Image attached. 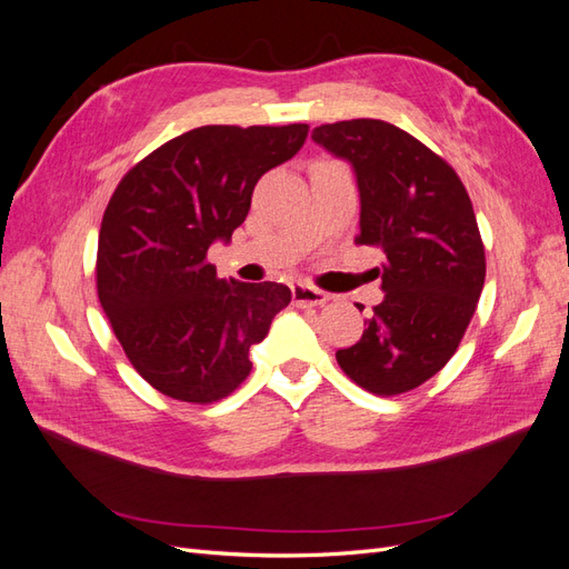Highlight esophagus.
<instances>
[{
  "instance_id": "obj_1",
  "label": "esophagus",
  "mask_w": 569,
  "mask_h": 569,
  "mask_svg": "<svg viewBox=\"0 0 569 569\" xmlns=\"http://www.w3.org/2000/svg\"><path fill=\"white\" fill-rule=\"evenodd\" d=\"M291 299H295L297 306H322L332 297L313 284L297 282V284H291Z\"/></svg>"
}]
</instances>
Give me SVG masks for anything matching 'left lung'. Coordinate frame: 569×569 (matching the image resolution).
Returning <instances> with one entry per match:
<instances>
[{
  "label": "left lung",
  "instance_id": "1",
  "mask_svg": "<svg viewBox=\"0 0 569 569\" xmlns=\"http://www.w3.org/2000/svg\"><path fill=\"white\" fill-rule=\"evenodd\" d=\"M313 142L347 161L360 194L358 244L385 251V299L337 363L363 389L420 387L456 353L485 287L487 261L472 201L456 170L385 120L320 126Z\"/></svg>",
  "mask_w": 569,
  "mask_h": 569
}]
</instances>
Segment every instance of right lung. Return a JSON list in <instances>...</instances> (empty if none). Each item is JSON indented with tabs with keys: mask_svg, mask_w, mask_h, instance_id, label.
Listing matches in <instances>:
<instances>
[{
	"mask_svg": "<svg viewBox=\"0 0 569 569\" xmlns=\"http://www.w3.org/2000/svg\"><path fill=\"white\" fill-rule=\"evenodd\" d=\"M306 134V123L194 128L118 182L99 230V301L132 368L170 399L232 393L251 372L249 349L291 301L278 282L218 280L206 253L230 242L256 182Z\"/></svg>",
	"mask_w": 569,
	"mask_h": 569,
	"instance_id": "add662e5",
	"label": "right lung"
}]
</instances>
